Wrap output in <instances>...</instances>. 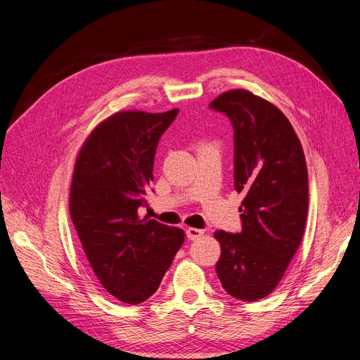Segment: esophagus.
Wrapping results in <instances>:
<instances>
[{"label":"esophagus","instance_id":"34e87169","mask_svg":"<svg viewBox=\"0 0 360 360\" xmlns=\"http://www.w3.org/2000/svg\"><path fill=\"white\" fill-rule=\"evenodd\" d=\"M202 234H204V231L198 230V228H192V226L186 228V236H188V238H191V240H197V238H200Z\"/></svg>","mask_w":360,"mask_h":360}]
</instances>
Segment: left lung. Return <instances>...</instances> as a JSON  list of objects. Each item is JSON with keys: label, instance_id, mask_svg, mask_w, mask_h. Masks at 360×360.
<instances>
[{"label": "left lung", "instance_id": "left-lung-1", "mask_svg": "<svg viewBox=\"0 0 360 360\" xmlns=\"http://www.w3.org/2000/svg\"><path fill=\"white\" fill-rule=\"evenodd\" d=\"M234 127V189L245 198L242 231H216V274L230 296L255 302L274 291L297 252L308 214V169L300 141L281 110L248 90L210 103Z\"/></svg>", "mask_w": 360, "mask_h": 360}]
</instances>
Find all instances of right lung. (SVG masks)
<instances>
[{
  "label": "right lung",
  "mask_w": 360,
  "mask_h": 360,
  "mask_svg": "<svg viewBox=\"0 0 360 360\" xmlns=\"http://www.w3.org/2000/svg\"><path fill=\"white\" fill-rule=\"evenodd\" d=\"M179 110L120 111L85 139L75 162L69 210L84 254L103 288L138 304L159 288L184 231L141 217L156 147Z\"/></svg>",
  "instance_id": "right-lung-1"
}]
</instances>
